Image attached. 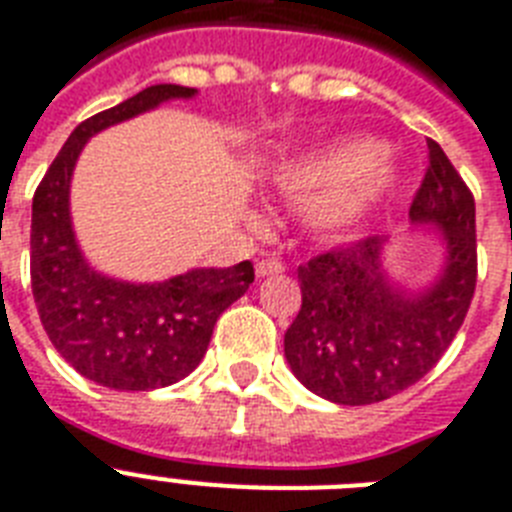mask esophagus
<instances>
[{
    "label": "esophagus",
    "mask_w": 512,
    "mask_h": 512,
    "mask_svg": "<svg viewBox=\"0 0 512 512\" xmlns=\"http://www.w3.org/2000/svg\"><path fill=\"white\" fill-rule=\"evenodd\" d=\"M282 272H285V264L277 256H266V259L256 261V277H272V274Z\"/></svg>",
    "instance_id": "34e87169"
}]
</instances>
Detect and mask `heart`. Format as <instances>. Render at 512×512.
I'll return each instance as SVG.
<instances>
[{"label": "heart", "instance_id": "1", "mask_svg": "<svg viewBox=\"0 0 512 512\" xmlns=\"http://www.w3.org/2000/svg\"><path fill=\"white\" fill-rule=\"evenodd\" d=\"M371 138H348L272 164L269 180L298 201L301 222L322 238L358 227L398 183V167Z\"/></svg>", "mask_w": 512, "mask_h": 512}]
</instances>
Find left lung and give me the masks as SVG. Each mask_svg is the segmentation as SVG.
Returning <instances> with one entry per match:
<instances>
[{
    "label": "left lung",
    "instance_id": "left-lung-1",
    "mask_svg": "<svg viewBox=\"0 0 512 512\" xmlns=\"http://www.w3.org/2000/svg\"><path fill=\"white\" fill-rule=\"evenodd\" d=\"M408 219L442 243L437 272L421 285L392 277L384 235L298 266L303 306L285 332V358L295 379L329 403L371 405L408 390L437 366L466 319L476 206L434 141Z\"/></svg>",
    "mask_w": 512,
    "mask_h": 512
}]
</instances>
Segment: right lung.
Returning <instances> with one entry per match:
<instances>
[{"mask_svg":"<svg viewBox=\"0 0 512 512\" xmlns=\"http://www.w3.org/2000/svg\"><path fill=\"white\" fill-rule=\"evenodd\" d=\"M196 94V88L156 83L80 122L33 196L31 287L41 324L59 356L109 390H159L188 377L209 348L219 314L253 282L251 261L196 266L159 282L117 280L88 264L75 238L70 185L86 143L112 125Z\"/></svg>","mask_w":512,"mask_h":512,"instance_id":"right-lung-1","label":"right lung"}]
</instances>
